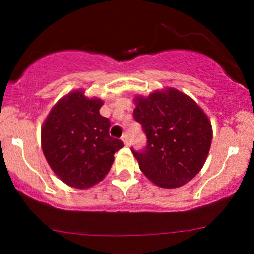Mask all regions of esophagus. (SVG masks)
<instances>
[{"label":"esophagus","instance_id":"34e87169","mask_svg":"<svg viewBox=\"0 0 254 254\" xmlns=\"http://www.w3.org/2000/svg\"><path fill=\"white\" fill-rule=\"evenodd\" d=\"M121 140H123V142H124V144H125V145H128V144H129V141H128V136H127V134H124V135H123V137H121Z\"/></svg>","mask_w":254,"mask_h":254}]
</instances>
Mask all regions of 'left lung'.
<instances>
[{
	"label": "left lung",
	"mask_w": 254,
	"mask_h": 254,
	"mask_svg": "<svg viewBox=\"0 0 254 254\" xmlns=\"http://www.w3.org/2000/svg\"><path fill=\"white\" fill-rule=\"evenodd\" d=\"M134 118L147 135V147L133 151L140 170L163 189L192 180L206 162L213 128L195 100L175 88L134 98Z\"/></svg>",
	"instance_id": "obj_1"
}]
</instances>
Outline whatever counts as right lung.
<instances>
[{
	"label": "right lung",
	"instance_id": "1",
	"mask_svg": "<svg viewBox=\"0 0 254 254\" xmlns=\"http://www.w3.org/2000/svg\"><path fill=\"white\" fill-rule=\"evenodd\" d=\"M100 98L82 90L62 97L41 127V148L53 172L68 186L85 190L105 178L114 154L124 147L110 136V120L99 113Z\"/></svg>",
	"mask_w": 254,
	"mask_h": 254
}]
</instances>
